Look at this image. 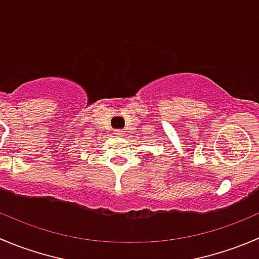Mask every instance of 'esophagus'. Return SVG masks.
<instances>
[{
    "label": "esophagus",
    "mask_w": 259,
    "mask_h": 259,
    "mask_svg": "<svg viewBox=\"0 0 259 259\" xmlns=\"http://www.w3.org/2000/svg\"><path fill=\"white\" fill-rule=\"evenodd\" d=\"M114 134L116 135V137H122V134H124V133H122V130H115Z\"/></svg>",
    "instance_id": "esophagus-1"
}]
</instances>
